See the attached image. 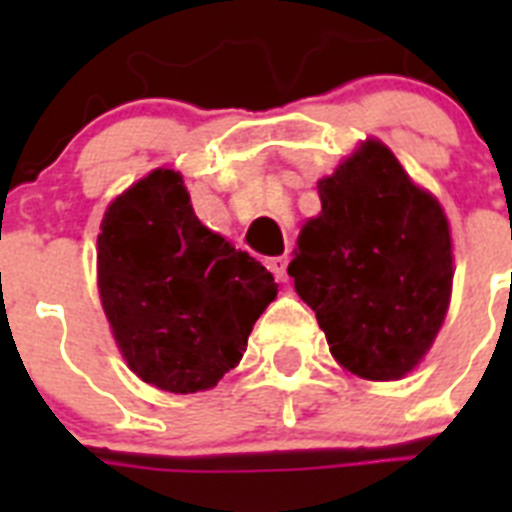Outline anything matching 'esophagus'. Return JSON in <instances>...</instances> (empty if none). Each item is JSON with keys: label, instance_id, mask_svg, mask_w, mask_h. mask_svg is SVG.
Listing matches in <instances>:
<instances>
[{"label": "esophagus", "instance_id": "obj_1", "mask_svg": "<svg viewBox=\"0 0 512 512\" xmlns=\"http://www.w3.org/2000/svg\"><path fill=\"white\" fill-rule=\"evenodd\" d=\"M269 269L274 271V277H277L279 282H287V256H277V259H271Z\"/></svg>", "mask_w": 512, "mask_h": 512}]
</instances>
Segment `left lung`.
I'll return each instance as SVG.
<instances>
[{"instance_id":"left-lung-1","label":"left lung","mask_w":512,"mask_h":512,"mask_svg":"<svg viewBox=\"0 0 512 512\" xmlns=\"http://www.w3.org/2000/svg\"><path fill=\"white\" fill-rule=\"evenodd\" d=\"M320 210L302 225L289 277L315 310L330 354L361 379L413 372L451 302L449 220L379 140L318 182Z\"/></svg>"}]
</instances>
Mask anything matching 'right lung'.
Here are the masks:
<instances>
[{"label": "right lung", "mask_w": 512, "mask_h": 512, "mask_svg": "<svg viewBox=\"0 0 512 512\" xmlns=\"http://www.w3.org/2000/svg\"><path fill=\"white\" fill-rule=\"evenodd\" d=\"M99 228V300L130 369L174 395L215 387L277 297L271 271L200 223L174 169L125 189Z\"/></svg>", "instance_id": "obj_1"}]
</instances>
